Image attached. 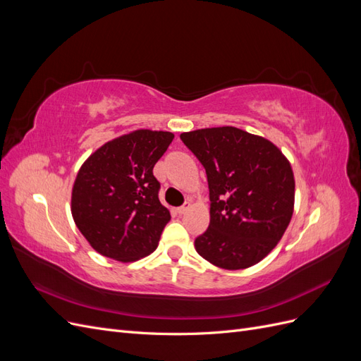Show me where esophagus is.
I'll use <instances>...</instances> for the list:
<instances>
[{
  "label": "esophagus",
  "instance_id": "1",
  "mask_svg": "<svg viewBox=\"0 0 361 361\" xmlns=\"http://www.w3.org/2000/svg\"><path fill=\"white\" fill-rule=\"evenodd\" d=\"M190 209V203H185V204H182V206H179L178 209H176V212L179 214V215H183L185 212H187Z\"/></svg>",
  "mask_w": 361,
  "mask_h": 361
}]
</instances>
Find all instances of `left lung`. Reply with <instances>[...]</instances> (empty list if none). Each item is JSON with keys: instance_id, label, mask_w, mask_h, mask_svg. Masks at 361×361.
<instances>
[{"instance_id": "1", "label": "left lung", "mask_w": 361, "mask_h": 361, "mask_svg": "<svg viewBox=\"0 0 361 361\" xmlns=\"http://www.w3.org/2000/svg\"><path fill=\"white\" fill-rule=\"evenodd\" d=\"M209 185L211 221L197 253L224 269L256 265L277 245L293 212L289 161L271 141L233 126L180 134Z\"/></svg>"}]
</instances>
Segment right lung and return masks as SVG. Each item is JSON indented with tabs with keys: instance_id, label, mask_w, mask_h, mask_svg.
I'll list each match as a JSON object with an SVG mask.
<instances>
[{
	"instance_id": "obj_1",
	"label": "right lung",
	"mask_w": 361,
	"mask_h": 361,
	"mask_svg": "<svg viewBox=\"0 0 361 361\" xmlns=\"http://www.w3.org/2000/svg\"><path fill=\"white\" fill-rule=\"evenodd\" d=\"M174 135L138 129L97 149L78 171L72 215L90 245L105 257L133 262L158 247L170 212L158 199L154 167Z\"/></svg>"
}]
</instances>
